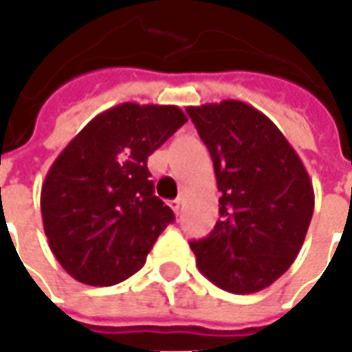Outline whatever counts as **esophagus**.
Masks as SVG:
<instances>
[{"label": "esophagus", "mask_w": 352, "mask_h": 352, "mask_svg": "<svg viewBox=\"0 0 352 352\" xmlns=\"http://www.w3.org/2000/svg\"><path fill=\"white\" fill-rule=\"evenodd\" d=\"M181 206H183V199H181V198L171 199V201H169V207H171V209L175 211V214L181 213Z\"/></svg>", "instance_id": "34e87169"}]
</instances>
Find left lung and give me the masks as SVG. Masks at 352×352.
Masks as SVG:
<instances>
[{
    "label": "left lung",
    "mask_w": 352,
    "mask_h": 352,
    "mask_svg": "<svg viewBox=\"0 0 352 352\" xmlns=\"http://www.w3.org/2000/svg\"><path fill=\"white\" fill-rule=\"evenodd\" d=\"M213 158L221 219L190 241L196 265L232 294L270 287L292 265L309 228L315 194L307 169L275 124L249 103L186 107Z\"/></svg>",
    "instance_id": "left-lung-1"
}]
</instances>
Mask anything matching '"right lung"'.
<instances>
[{
  "instance_id": "add662e5",
  "label": "right lung",
  "mask_w": 352,
  "mask_h": 352,
  "mask_svg": "<svg viewBox=\"0 0 352 352\" xmlns=\"http://www.w3.org/2000/svg\"><path fill=\"white\" fill-rule=\"evenodd\" d=\"M186 115L177 105L120 103L67 143L41 188L45 236L73 279L111 287L139 272L173 211L146 168Z\"/></svg>"
}]
</instances>
